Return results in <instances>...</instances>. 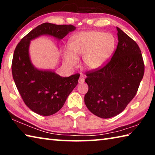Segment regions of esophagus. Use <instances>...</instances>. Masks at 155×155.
I'll return each mask as SVG.
<instances>
[{"mask_svg":"<svg viewBox=\"0 0 155 155\" xmlns=\"http://www.w3.org/2000/svg\"><path fill=\"white\" fill-rule=\"evenodd\" d=\"M84 81H85V77L83 74L81 75V77L79 78V79H78V83H83L84 82Z\"/></svg>","mask_w":155,"mask_h":155,"instance_id":"34e87169","label":"esophagus"}]
</instances>
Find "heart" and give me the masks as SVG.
Returning a JSON list of instances; mask_svg holds the SVG:
<instances>
[{"mask_svg":"<svg viewBox=\"0 0 155 155\" xmlns=\"http://www.w3.org/2000/svg\"><path fill=\"white\" fill-rule=\"evenodd\" d=\"M115 46V39L111 33L89 31L75 35L70 42V49L64 51V58L74 66L78 56L83 57V62L89 69L101 68L111 57Z\"/></svg>","mask_w":155,"mask_h":155,"instance_id":"1","label":"heart"}]
</instances>
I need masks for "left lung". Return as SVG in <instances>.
<instances>
[{"label": "left lung", "instance_id": "obj_1", "mask_svg": "<svg viewBox=\"0 0 155 155\" xmlns=\"http://www.w3.org/2000/svg\"><path fill=\"white\" fill-rule=\"evenodd\" d=\"M118 43L105 64L86 72L88 85L85 103L101 118H110L124 111L137 92L144 74V63L137 44L117 27Z\"/></svg>", "mask_w": 155, "mask_h": 155}]
</instances>
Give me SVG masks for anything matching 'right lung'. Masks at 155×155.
Returning <instances> with one entry per match:
<instances>
[{"mask_svg": "<svg viewBox=\"0 0 155 155\" xmlns=\"http://www.w3.org/2000/svg\"><path fill=\"white\" fill-rule=\"evenodd\" d=\"M75 29L71 25L43 23L30 31L16 46L12 64L13 78L24 103L36 114L48 116L59 111L77 85L80 74L62 77L54 72L34 68L28 54L30 41L41 35L61 40Z\"/></svg>", "mask_w": 155, "mask_h": 155, "instance_id": "1", "label": "right lung"}]
</instances>
